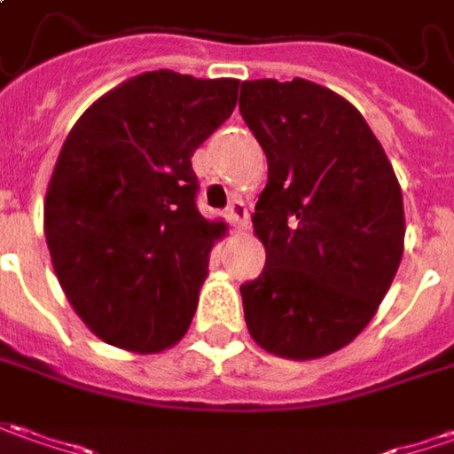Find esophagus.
I'll return each mask as SVG.
<instances>
[{
    "label": "esophagus",
    "instance_id": "obj_1",
    "mask_svg": "<svg viewBox=\"0 0 454 454\" xmlns=\"http://www.w3.org/2000/svg\"><path fill=\"white\" fill-rule=\"evenodd\" d=\"M226 215H228V221H231V226L239 228V231H243V228L248 226V208H246V203L243 201L231 203Z\"/></svg>",
    "mask_w": 454,
    "mask_h": 454
}]
</instances>
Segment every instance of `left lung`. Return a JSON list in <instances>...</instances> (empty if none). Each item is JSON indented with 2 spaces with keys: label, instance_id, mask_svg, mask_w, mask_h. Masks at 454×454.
<instances>
[{
  "label": "left lung",
  "instance_id": "obj_1",
  "mask_svg": "<svg viewBox=\"0 0 454 454\" xmlns=\"http://www.w3.org/2000/svg\"><path fill=\"white\" fill-rule=\"evenodd\" d=\"M239 106L268 159L253 214L266 266L240 286L246 325L273 356H331L372 320L403 258L393 163L363 114L325 86L243 82Z\"/></svg>",
  "mask_w": 454,
  "mask_h": 454
}]
</instances>
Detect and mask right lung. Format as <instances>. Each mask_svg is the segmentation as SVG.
<instances>
[{"label": "right lung", "instance_id": "1", "mask_svg": "<svg viewBox=\"0 0 454 454\" xmlns=\"http://www.w3.org/2000/svg\"><path fill=\"white\" fill-rule=\"evenodd\" d=\"M239 86L138 74L97 98L59 151L46 246L67 301L104 343L149 356L186 335L226 231L196 208L191 156L233 114Z\"/></svg>", "mask_w": 454, "mask_h": 454}]
</instances>
